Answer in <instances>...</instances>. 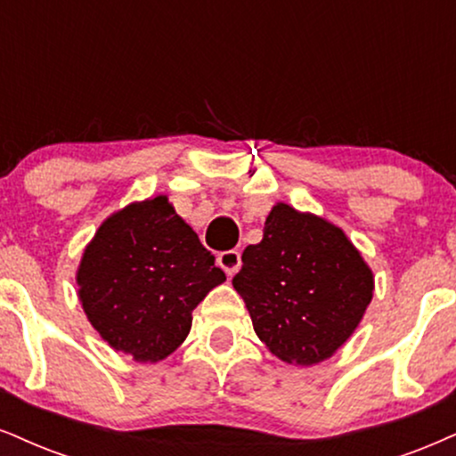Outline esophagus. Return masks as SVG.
Segmentation results:
<instances>
[{"label":"esophagus","instance_id":"obj_1","mask_svg":"<svg viewBox=\"0 0 456 456\" xmlns=\"http://www.w3.org/2000/svg\"><path fill=\"white\" fill-rule=\"evenodd\" d=\"M217 264H219V268H224V273H226L228 277H232V274L239 273V268H240V254L237 249L222 251V254L217 256Z\"/></svg>","mask_w":456,"mask_h":456}]
</instances>
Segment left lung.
<instances>
[{"mask_svg": "<svg viewBox=\"0 0 456 456\" xmlns=\"http://www.w3.org/2000/svg\"><path fill=\"white\" fill-rule=\"evenodd\" d=\"M232 285L254 330L288 363L334 355L372 300V271L340 228L279 202L264 239L245 247Z\"/></svg>", "mask_w": 456, "mask_h": 456, "instance_id": "8db88e82", "label": "left lung"}]
</instances>
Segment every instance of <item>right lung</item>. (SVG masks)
Listing matches in <instances>:
<instances>
[{
  "label": "right lung",
  "mask_w": 456,
  "mask_h": 456,
  "mask_svg": "<svg viewBox=\"0 0 456 456\" xmlns=\"http://www.w3.org/2000/svg\"><path fill=\"white\" fill-rule=\"evenodd\" d=\"M226 274L167 196L105 219L84 249L77 285L88 322L116 351L160 362L192 328V311Z\"/></svg>",
  "instance_id": "1"
}]
</instances>
